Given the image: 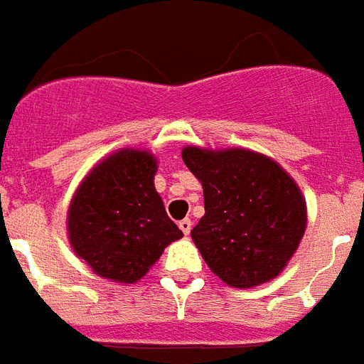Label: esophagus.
Masks as SVG:
<instances>
[{
  "label": "esophagus",
  "instance_id": "obj_1",
  "mask_svg": "<svg viewBox=\"0 0 364 364\" xmlns=\"http://www.w3.org/2000/svg\"><path fill=\"white\" fill-rule=\"evenodd\" d=\"M179 228H181V232L185 236H189L191 228H193V222H191L189 218H183V220L179 222Z\"/></svg>",
  "mask_w": 364,
  "mask_h": 364
}]
</instances>
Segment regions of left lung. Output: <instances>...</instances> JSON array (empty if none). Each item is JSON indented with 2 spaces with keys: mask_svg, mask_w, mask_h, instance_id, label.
I'll return each mask as SVG.
<instances>
[{
  "mask_svg": "<svg viewBox=\"0 0 364 364\" xmlns=\"http://www.w3.org/2000/svg\"><path fill=\"white\" fill-rule=\"evenodd\" d=\"M183 161L203 183L205 216L191 236L213 273L236 289L281 273L306 230L296 183L273 159L240 148H185Z\"/></svg>",
  "mask_w": 364,
  "mask_h": 364,
  "instance_id": "1",
  "label": "left lung"
}]
</instances>
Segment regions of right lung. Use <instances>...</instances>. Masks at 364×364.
Returning <instances> with one entry per match:
<instances>
[{
  "mask_svg": "<svg viewBox=\"0 0 364 364\" xmlns=\"http://www.w3.org/2000/svg\"><path fill=\"white\" fill-rule=\"evenodd\" d=\"M156 169L148 151H117L85 177L70 205V244L105 279H142L183 236L156 193Z\"/></svg>",
  "mask_w": 364,
  "mask_h": 364,
  "instance_id": "1",
  "label": "right lung"
}]
</instances>
